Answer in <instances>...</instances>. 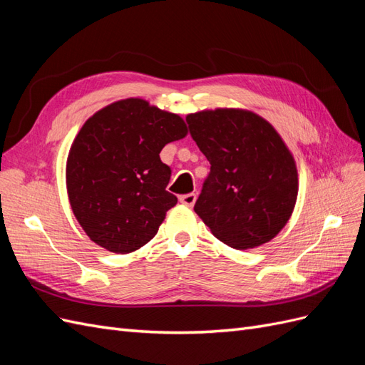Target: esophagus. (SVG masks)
<instances>
[{"mask_svg": "<svg viewBox=\"0 0 365 365\" xmlns=\"http://www.w3.org/2000/svg\"><path fill=\"white\" fill-rule=\"evenodd\" d=\"M180 202L187 205V207H193L195 202H196V195L195 193H187V195H182L180 196Z\"/></svg>", "mask_w": 365, "mask_h": 365, "instance_id": "1", "label": "esophagus"}]
</instances>
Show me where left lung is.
<instances>
[{"instance_id":"8db88e82","label":"left lung","mask_w":365,"mask_h":365,"mask_svg":"<svg viewBox=\"0 0 365 365\" xmlns=\"http://www.w3.org/2000/svg\"><path fill=\"white\" fill-rule=\"evenodd\" d=\"M185 120L212 164L196 215L231 248L267 244L288 224L298 195L297 164L280 134L239 108L207 109Z\"/></svg>"}]
</instances>
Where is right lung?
<instances>
[{
  "label": "right lung",
  "instance_id": "right-lung-1",
  "mask_svg": "<svg viewBox=\"0 0 365 365\" xmlns=\"http://www.w3.org/2000/svg\"><path fill=\"white\" fill-rule=\"evenodd\" d=\"M187 135L185 121L143 98H123L88 118L67 158V192L86 236L111 252L146 245L178 200L165 190L170 168L160 158Z\"/></svg>",
  "mask_w": 365,
  "mask_h": 365
}]
</instances>
